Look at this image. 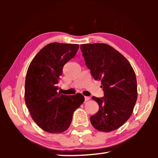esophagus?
Returning a JSON list of instances; mask_svg holds the SVG:
<instances>
[{"mask_svg": "<svg viewBox=\"0 0 158 158\" xmlns=\"http://www.w3.org/2000/svg\"><path fill=\"white\" fill-rule=\"evenodd\" d=\"M90 97H85V101H89L90 100Z\"/></svg>", "mask_w": 158, "mask_h": 158, "instance_id": "esophagus-1", "label": "esophagus"}]
</instances>
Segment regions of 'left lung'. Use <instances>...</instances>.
<instances>
[{
    "mask_svg": "<svg viewBox=\"0 0 158 158\" xmlns=\"http://www.w3.org/2000/svg\"><path fill=\"white\" fill-rule=\"evenodd\" d=\"M85 65L95 80L101 81L104 97L92 98L99 110L90 118L96 130L108 132L121 127L132 114L137 99V78L126 58L104 43L80 46Z\"/></svg>",
    "mask_w": 158,
    "mask_h": 158,
    "instance_id": "left-lung-1",
    "label": "left lung"
}]
</instances>
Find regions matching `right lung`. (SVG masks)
<instances>
[{
    "label": "right lung",
    "mask_w": 158,
    "mask_h": 158,
    "mask_svg": "<svg viewBox=\"0 0 158 158\" xmlns=\"http://www.w3.org/2000/svg\"><path fill=\"white\" fill-rule=\"evenodd\" d=\"M79 44L53 42L44 47L29 65L25 81V102L33 121L49 133L68 129L73 112L84 102L81 93H58L65 64L74 57Z\"/></svg>",
    "instance_id": "right-lung-1"
}]
</instances>
